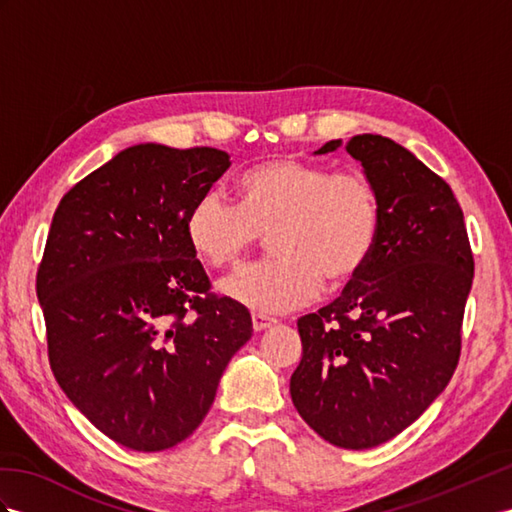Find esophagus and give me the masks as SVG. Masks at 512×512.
I'll use <instances>...</instances> for the list:
<instances>
[{
    "mask_svg": "<svg viewBox=\"0 0 512 512\" xmlns=\"http://www.w3.org/2000/svg\"><path fill=\"white\" fill-rule=\"evenodd\" d=\"M274 324H277V320H272V318L261 316V313H255V316H253V329H255L257 333H264V331L272 329Z\"/></svg>",
    "mask_w": 512,
    "mask_h": 512,
    "instance_id": "1",
    "label": "esophagus"
}]
</instances>
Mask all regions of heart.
Returning <instances> with one entry per match:
<instances>
[{
	"instance_id": "obj_1",
	"label": "heart",
	"mask_w": 512,
	"mask_h": 512,
	"mask_svg": "<svg viewBox=\"0 0 512 512\" xmlns=\"http://www.w3.org/2000/svg\"><path fill=\"white\" fill-rule=\"evenodd\" d=\"M242 205L209 188L186 216V240L203 264L225 268L270 233L274 257L242 268L220 292L257 313H287L316 300L324 277L355 279L368 264L381 227L372 181L348 170L274 157L240 177Z\"/></svg>"
}]
</instances>
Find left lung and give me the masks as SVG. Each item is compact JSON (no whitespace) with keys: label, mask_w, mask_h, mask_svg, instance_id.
<instances>
[{"label":"left lung","mask_w":512,"mask_h":512,"mask_svg":"<svg viewBox=\"0 0 512 512\" xmlns=\"http://www.w3.org/2000/svg\"><path fill=\"white\" fill-rule=\"evenodd\" d=\"M339 147L331 140L316 155ZM346 151L376 190L378 240L342 296L298 320L290 393L322 439L365 450L400 435L448 387L474 257L454 192L409 149L363 134Z\"/></svg>","instance_id":"left-lung-1"}]
</instances>
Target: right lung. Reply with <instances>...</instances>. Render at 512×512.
<instances>
[{
    "label": "right lung",
    "instance_id": "1",
    "mask_svg": "<svg viewBox=\"0 0 512 512\" xmlns=\"http://www.w3.org/2000/svg\"><path fill=\"white\" fill-rule=\"evenodd\" d=\"M229 166L212 147L134 144L64 194L51 220L36 274L51 370L129 450L190 437L253 335L244 305L209 294L183 229Z\"/></svg>",
    "mask_w": 512,
    "mask_h": 512
}]
</instances>
